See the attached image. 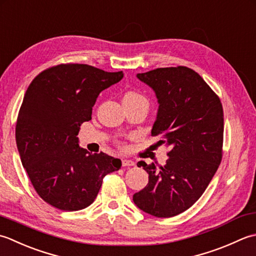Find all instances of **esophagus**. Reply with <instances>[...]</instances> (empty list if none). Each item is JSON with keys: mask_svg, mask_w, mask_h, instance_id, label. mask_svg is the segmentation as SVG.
<instances>
[{"mask_svg": "<svg viewBox=\"0 0 256 256\" xmlns=\"http://www.w3.org/2000/svg\"><path fill=\"white\" fill-rule=\"evenodd\" d=\"M122 166H134V161L128 160V159H124L122 161Z\"/></svg>", "mask_w": 256, "mask_h": 256, "instance_id": "obj_1", "label": "esophagus"}]
</instances>
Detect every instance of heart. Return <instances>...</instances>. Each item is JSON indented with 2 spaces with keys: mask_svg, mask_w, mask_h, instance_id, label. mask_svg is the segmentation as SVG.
<instances>
[{
  "mask_svg": "<svg viewBox=\"0 0 256 256\" xmlns=\"http://www.w3.org/2000/svg\"><path fill=\"white\" fill-rule=\"evenodd\" d=\"M122 102H147L148 100L146 99L144 96H142V94H139L137 92H134V90H128L124 94V97H122ZM119 148L122 149H127V144H124V142H118Z\"/></svg>",
  "mask_w": 256,
  "mask_h": 256,
  "instance_id": "1",
  "label": "heart"
}]
</instances>
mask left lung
<instances>
[{
	"instance_id": "left-lung-1",
	"label": "left lung",
	"mask_w": 256,
	"mask_h": 256,
	"mask_svg": "<svg viewBox=\"0 0 256 256\" xmlns=\"http://www.w3.org/2000/svg\"><path fill=\"white\" fill-rule=\"evenodd\" d=\"M137 77L157 95L159 110L151 136L169 148V159L159 166L138 162L148 172L149 182L134 194V202L151 216L171 218L199 200L221 164L223 107L189 67H164Z\"/></svg>"
}]
</instances>
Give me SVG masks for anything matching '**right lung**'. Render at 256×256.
<instances>
[{
    "label": "right lung",
    "instance_id": "add662e5",
    "mask_svg": "<svg viewBox=\"0 0 256 256\" xmlns=\"http://www.w3.org/2000/svg\"><path fill=\"white\" fill-rule=\"evenodd\" d=\"M122 72L87 64H58L36 76L18 114L15 139L20 161L42 199L62 211H78L96 199L105 176L122 161L80 148V124L92 119L99 92Z\"/></svg>",
    "mask_w": 256,
    "mask_h": 256
}]
</instances>
